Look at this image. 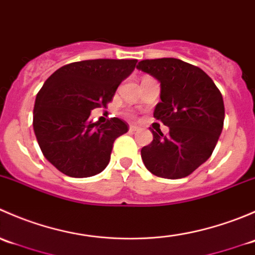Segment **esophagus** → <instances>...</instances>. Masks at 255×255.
I'll return each mask as SVG.
<instances>
[{"mask_svg": "<svg viewBox=\"0 0 255 255\" xmlns=\"http://www.w3.org/2000/svg\"><path fill=\"white\" fill-rule=\"evenodd\" d=\"M137 130H139V127H137V126H129V132H137Z\"/></svg>", "mask_w": 255, "mask_h": 255, "instance_id": "34e87169", "label": "esophagus"}]
</instances>
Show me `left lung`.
Listing matches in <instances>:
<instances>
[{
	"mask_svg": "<svg viewBox=\"0 0 255 255\" xmlns=\"http://www.w3.org/2000/svg\"><path fill=\"white\" fill-rule=\"evenodd\" d=\"M137 69L160 82L154 118L169 127L166 135L151 129L153 142L140 150L144 165L164 179L190 175L210 158L222 132V95L204 70L180 59H146Z\"/></svg>",
	"mask_w": 255,
	"mask_h": 255,
	"instance_id": "1",
	"label": "left lung"
}]
</instances>
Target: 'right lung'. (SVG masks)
Masks as SVG:
<instances>
[{"label":"right lung","mask_w":255,"mask_h":255,"mask_svg":"<svg viewBox=\"0 0 255 255\" xmlns=\"http://www.w3.org/2000/svg\"><path fill=\"white\" fill-rule=\"evenodd\" d=\"M135 64V59L76 61L44 82L35 99L33 128L43 155L59 171L89 177L109 165L113 142L128 132V126L116 117L94 123L90 113L112 101Z\"/></svg>","instance_id":"obj_1"}]
</instances>
